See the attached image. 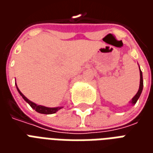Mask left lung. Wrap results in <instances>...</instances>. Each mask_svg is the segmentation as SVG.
I'll return each instance as SVG.
<instances>
[{
    "mask_svg": "<svg viewBox=\"0 0 153 153\" xmlns=\"http://www.w3.org/2000/svg\"><path fill=\"white\" fill-rule=\"evenodd\" d=\"M140 70V69H139ZM143 74H142V71L140 70V85H139V89H138V93H136V95H135L134 97H133V99L130 102L132 104H135V103L137 102V101L139 98V97L141 95L142 91H143Z\"/></svg>",
    "mask_w": 153,
    "mask_h": 153,
    "instance_id": "8db88e82",
    "label": "left lung"
}]
</instances>
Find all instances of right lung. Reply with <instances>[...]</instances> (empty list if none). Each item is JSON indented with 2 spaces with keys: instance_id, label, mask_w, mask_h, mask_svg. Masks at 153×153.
<instances>
[{
  "instance_id": "right-lung-1",
  "label": "right lung",
  "mask_w": 153,
  "mask_h": 153,
  "mask_svg": "<svg viewBox=\"0 0 153 153\" xmlns=\"http://www.w3.org/2000/svg\"><path fill=\"white\" fill-rule=\"evenodd\" d=\"M17 87V85H16ZM17 89H18V92L19 93V94L21 95L22 97L24 98V99L30 105L32 108H33V109L38 113H41V114H53V113H56L57 111H59L60 109H61L62 107H56V108H50V107H46V106H40V105H37V104H35V103L32 102L31 101H29V100L23 94V93L19 91V89L18 88V87H17Z\"/></svg>"
}]
</instances>
